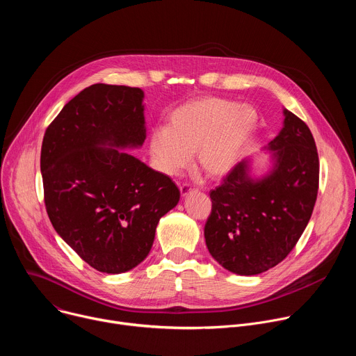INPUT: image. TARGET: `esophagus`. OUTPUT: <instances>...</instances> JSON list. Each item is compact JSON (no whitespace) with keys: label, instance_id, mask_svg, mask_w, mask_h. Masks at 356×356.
Instances as JSON below:
<instances>
[{"label":"esophagus","instance_id":"obj_1","mask_svg":"<svg viewBox=\"0 0 356 356\" xmlns=\"http://www.w3.org/2000/svg\"><path fill=\"white\" fill-rule=\"evenodd\" d=\"M191 190H194L191 186H188V184H181L180 186V193H181V195H187Z\"/></svg>","mask_w":356,"mask_h":356}]
</instances>
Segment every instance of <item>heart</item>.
Listing matches in <instances>:
<instances>
[{
	"instance_id": "heart-1",
	"label": "heart",
	"mask_w": 356,
	"mask_h": 356,
	"mask_svg": "<svg viewBox=\"0 0 356 356\" xmlns=\"http://www.w3.org/2000/svg\"><path fill=\"white\" fill-rule=\"evenodd\" d=\"M258 125L257 110L236 101L204 97L177 107L166 127L150 135L149 150L155 168L166 176H179L197 166L211 177L229 173Z\"/></svg>"
}]
</instances>
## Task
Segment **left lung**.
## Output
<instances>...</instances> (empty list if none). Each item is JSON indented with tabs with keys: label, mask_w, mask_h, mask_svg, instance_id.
<instances>
[{
	"label": "left lung",
	"mask_w": 356,
	"mask_h": 356,
	"mask_svg": "<svg viewBox=\"0 0 356 356\" xmlns=\"http://www.w3.org/2000/svg\"><path fill=\"white\" fill-rule=\"evenodd\" d=\"M280 132L262 150L269 165L253 170L241 161L210 191L204 227L211 257L227 270L253 276L280 264L306 229L318 193V154L309 127L283 108Z\"/></svg>",
	"instance_id": "left-lung-1"
}]
</instances>
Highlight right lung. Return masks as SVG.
<instances>
[{"mask_svg": "<svg viewBox=\"0 0 356 356\" xmlns=\"http://www.w3.org/2000/svg\"><path fill=\"white\" fill-rule=\"evenodd\" d=\"M143 98L136 87L92 84L62 108L42 142L50 222L103 273L138 266L154 245L159 220L180 200L169 176L124 152L146 139Z\"/></svg>", "mask_w": 356, "mask_h": 356, "instance_id": "add662e5", "label": "right lung"}]
</instances>
